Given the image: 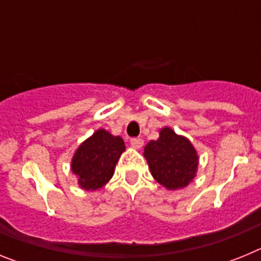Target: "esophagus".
I'll return each instance as SVG.
<instances>
[{"mask_svg": "<svg viewBox=\"0 0 261 261\" xmlns=\"http://www.w3.org/2000/svg\"><path fill=\"white\" fill-rule=\"evenodd\" d=\"M130 145H132V147H135V149H141L142 145H144V140H142V138H132V140H130Z\"/></svg>", "mask_w": 261, "mask_h": 261, "instance_id": "esophagus-1", "label": "esophagus"}]
</instances>
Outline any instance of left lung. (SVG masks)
Listing matches in <instances>:
<instances>
[{"label": "left lung", "mask_w": 261, "mask_h": 261, "mask_svg": "<svg viewBox=\"0 0 261 261\" xmlns=\"http://www.w3.org/2000/svg\"><path fill=\"white\" fill-rule=\"evenodd\" d=\"M144 156L154 179L170 191L187 187L197 174L199 155L195 146L168 126L159 130L158 140L147 142Z\"/></svg>", "instance_id": "obj_1"}]
</instances>
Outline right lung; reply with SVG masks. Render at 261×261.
<instances>
[{
  "instance_id": "add662e5",
  "label": "right lung",
  "mask_w": 261,
  "mask_h": 261,
  "mask_svg": "<svg viewBox=\"0 0 261 261\" xmlns=\"http://www.w3.org/2000/svg\"><path fill=\"white\" fill-rule=\"evenodd\" d=\"M125 144L120 136L98 129L78 146L71 158V172L82 190L96 191L111 180Z\"/></svg>"
}]
</instances>
